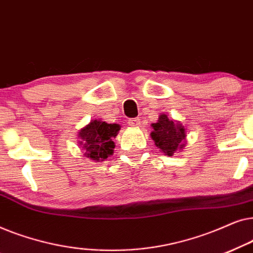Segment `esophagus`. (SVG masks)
<instances>
[{
    "label": "esophagus",
    "instance_id": "obj_1",
    "mask_svg": "<svg viewBox=\"0 0 253 253\" xmlns=\"http://www.w3.org/2000/svg\"><path fill=\"white\" fill-rule=\"evenodd\" d=\"M129 124L131 126H139L140 121L138 119H131V120H129Z\"/></svg>",
    "mask_w": 253,
    "mask_h": 253
}]
</instances>
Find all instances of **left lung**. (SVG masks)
I'll return each mask as SVG.
<instances>
[{
  "label": "left lung",
  "mask_w": 253,
  "mask_h": 253,
  "mask_svg": "<svg viewBox=\"0 0 253 253\" xmlns=\"http://www.w3.org/2000/svg\"><path fill=\"white\" fill-rule=\"evenodd\" d=\"M151 138L155 146L164 152L166 155L171 157L177 150H182L185 145V127L179 122L172 121L161 114L157 123L152 124Z\"/></svg>",
  "instance_id": "obj_1"
}]
</instances>
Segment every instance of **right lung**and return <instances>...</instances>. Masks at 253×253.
<instances>
[{
    "instance_id": "obj_1",
    "label": "right lung",
    "mask_w": 253,
    "mask_h": 253,
    "mask_svg": "<svg viewBox=\"0 0 253 253\" xmlns=\"http://www.w3.org/2000/svg\"><path fill=\"white\" fill-rule=\"evenodd\" d=\"M121 126L94 120L78 132L79 146L85 151V157L99 162L106 160L114 153L115 143L113 139L117 136Z\"/></svg>"
}]
</instances>
